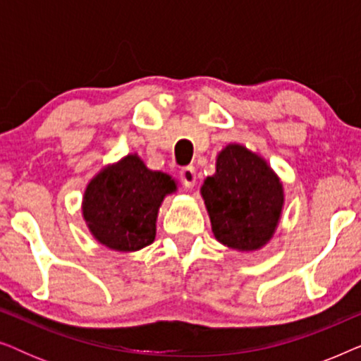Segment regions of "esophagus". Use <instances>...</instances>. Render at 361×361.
Wrapping results in <instances>:
<instances>
[{"mask_svg":"<svg viewBox=\"0 0 361 361\" xmlns=\"http://www.w3.org/2000/svg\"><path fill=\"white\" fill-rule=\"evenodd\" d=\"M179 174H180V180L184 182V184H185L187 187H194V185H195L197 172H195V167H194V166L182 167Z\"/></svg>","mask_w":361,"mask_h":361,"instance_id":"34e87169","label":"esophagus"}]
</instances>
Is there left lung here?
<instances>
[{"instance_id": "8db88e82", "label": "left lung", "mask_w": 361, "mask_h": 361, "mask_svg": "<svg viewBox=\"0 0 361 361\" xmlns=\"http://www.w3.org/2000/svg\"><path fill=\"white\" fill-rule=\"evenodd\" d=\"M200 194L221 245L255 251L273 238L284 205L283 184L268 162L245 146L221 149Z\"/></svg>"}]
</instances>
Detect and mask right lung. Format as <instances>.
Returning <instances> with one entry per match:
<instances>
[{"instance_id": "right-lung-1", "label": "right lung", "mask_w": 361, "mask_h": 361, "mask_svg": "<svg viewBox=\"0 0 361 361\" xmlns=\"http://www.w3.org/2000/svg\"><path fill=\"white\" fill-rule=\"evenodd\" d=\"M176 189L169 174L147 169L136 154H128L88 182L83 219L98 243L115 251H137L154 241L157 212Z\"/></svg>"}]
</instances>
